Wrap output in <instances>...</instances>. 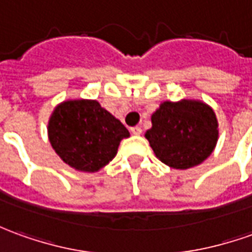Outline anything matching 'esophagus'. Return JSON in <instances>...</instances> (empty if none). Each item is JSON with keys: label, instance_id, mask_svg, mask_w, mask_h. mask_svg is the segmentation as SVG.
<instances>
[{"label": "esophagus", "instance_id": "obj_1", "mask_svg": "<svg viewBox=\"0 0 252 252\" xmlns=\"http://www.w3.org/2000/svg\"><path fill=\"white\" fill-rule=\"evenodd\" d=\"M131 133L132 135H136V136H139V135H142V128H140V126H132Z\"/></svg>", "mask_w": 252, "mask_h": 252}]
</instances>
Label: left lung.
<instances>
[{
    "mask_svg": "<svg viewBox=\"0 0 252 252\" xmlns=\"http://www.w3.org/2000/svg\"><path fill=\"white\" fill-rule=\"evenodd\" d=\"M144 136L161 162L173 169H189L216 149L217 116L199 99L165 101L151 114V128Z\"/></svg>",
    "mask_w": 252,
    "mask_h": 252,
    "instance_id": "obj_1",
    "label": "left lung"
}]
</instances>
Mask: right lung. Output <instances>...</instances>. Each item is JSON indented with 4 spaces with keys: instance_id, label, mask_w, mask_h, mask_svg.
<instances>
[{
    "instance_id": "right-lung-1",
    "label": "right lung",
    "mask_w": 252,
    "mask_h": 252,
    "mask_svg": "<svg viewBox=\"0 0 252 252\" xmlns=\"http://www.w3.org/2000/svg\"><path fill=\"white\" fill-rule=\"evenodd\" d=\"M47 136L57 156L79 172L94 173L113 159L129 132L95 99L59 103L47 124Z\"/></svg>"
}]
</instances>
